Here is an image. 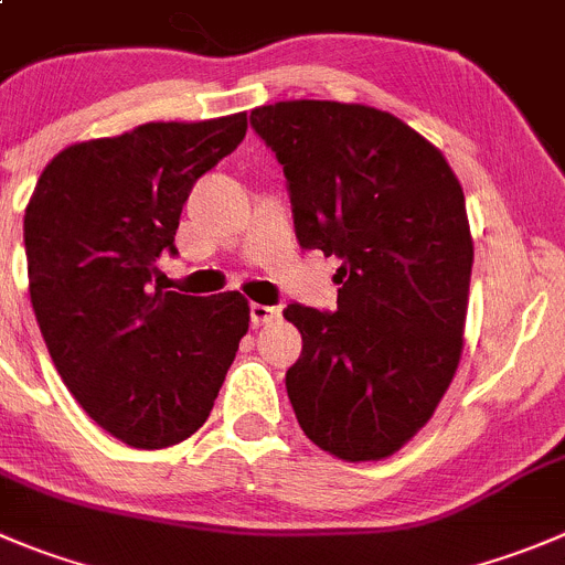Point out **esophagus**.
Returning <instances> with one entry per match:
<instances>
[{
	"label": "esophagus",
	"instance_id": "obj_1",
	"mask_svg": "<svg viewBox=\"0 0 565 565\" xmlns=\"http://www.w3.org/2000/svg\"><path fill=\"white\" fill-rule=\"evenodd\" d=\"M249 316H252V324L255 327H266V324H274V321L279 319V308H271V305H252L249 308Z\"/></svg>",
	"mask_w": 565,
	"mask_h": 565
}]
</instances>
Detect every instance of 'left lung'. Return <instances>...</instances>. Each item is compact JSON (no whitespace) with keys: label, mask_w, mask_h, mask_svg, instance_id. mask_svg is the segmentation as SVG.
Here are the masks:
<instances>
[{"label":"left lung","mask_w":565,"mask_h":565,"mask_svg":"<svg viewBox=\"0 0 565 565\" xmlns=\"http://www.w3.org/2000/svg\"><path fill=\"white\" fill-rule=\"evenodd\" d=\"M286 171L302 249L335 255L338 310L288 305L302 354L286 388L316 447L349 463L399 452L447 394L469 310L466 196L438 147L369 105L252 110Z\"/></svg>","instance_id":"left-lung-1"}]
</instances>
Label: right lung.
I'll use <instances>...</instances> for the list:
<instances>
[{"label":"right lung","instance_id":"1","mask_svg":"<svg viewBox=\"0 0 565 565\" xmlns=\"http://www.w3.org/2000/svg\"><path fill=\"white\" fill-rule=\"evenodd\" d=\"M246 136V113L149 121L72 143L24 211L30 299L57 374L83 411L136 449H166L207 422L249 330L238 291L152 286L199 177Z\"/></svg>","mask_w":565,"mask_h":565}]
</instances>
